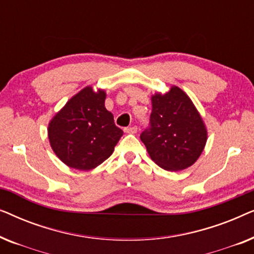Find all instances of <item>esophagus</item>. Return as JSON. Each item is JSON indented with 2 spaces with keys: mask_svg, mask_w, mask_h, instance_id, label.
Instances as JSON below:
<instances>
[{
  "mask_svg": "<svg viewBox=\"0 0 254 254\" xmlns=\"http://www.w3.org/2000/svg\"><path fill=\"white\" fill-rule=\"evenodd\" d=\"M125 133L127 134H135L137 131V127L136 126H131V127H125L124 128Z\"/></svg>",
  "mask_w": 254,
  "mask_h": 254,
  "instance_id": "obj_1",
  "label": "esophagus"
}]
</instances>
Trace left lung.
<instances>
[{"label": "left lung", "mask_w": 254, "mask_h": 254, "mask_svg": "<svg viewBox=\"0 0 254 254\" xmlns=\"http://www.w3.org/2000/svg\"><path fill=\"white\" fill-rule=\"evenodd\" d=\"M149 127L140 135L158 166L180 171L195 163L207 141V130L189 96L172 86L165 95L152 96Z\"/></svg>", "instance_id": "8db88e82"}]
</instances>
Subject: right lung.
<instances>
[{"instance_id":"add662e5","label":"right lung","mask_w":254,"mask_h":254,"mask_svg":"<svg viewBox=\"0 0 254 254\" xmlns=\"http://www.w3.org/2000/svg\"><path fill=\"white\" fill-rule=\"evenodd\" d=\"M103 90L83 89L72 97L48 126L51 147L64 164L91 170L110 157L124 131L105 109Z\"/></svg>"}]
</instances>
